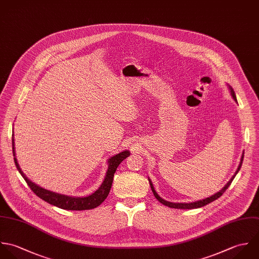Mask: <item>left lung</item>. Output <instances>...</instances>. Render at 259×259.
<instances>
[{
	"instance_id": "1",
	"label": "left lung",
	"mask_w": 259,
	"mask_h": 259,
	"mask_svg": "<svg viewBox=\"0 0 259 259\" xmlns=\"http://www.w3.org/2000/svg\"><path fill=\"white\" fill-rule=\"evenodd\" d=\"M229 90H230V94H231V96L233 97V99L237 102V100H236V96H235V93H234V91H233V89L229 86ZM243 157H244V152H243V154L241 156V160H240V163H239V166H238V168H237V170H236V172H235V174L231 177V179L227 182V184L220 190V191H218L217 193H215V194H213L212 196H210V197H207L205 199H202V200H198V201H195V202H190V203H174V202H169V201H166V200H164V199H162L158 194H157V192L155 191V189H154V186H153V184H152V182H151V180L149 179V182H150V186H151V189H152V192H153V194H154V196H155L156 199L160 202V203H162V204H164V205H166V206L170 207V208H177V209H194V208H199V207L205 206L207 205L208 203H210V202H213L214 200H216L217 198H219L225 191H226V189L229 187V185L231 184V182H232V180L234 179V177L236 176V174L238 173V171L240 170V168H241V165H242V161H243Z\"/></svg>"
}]
</instances>
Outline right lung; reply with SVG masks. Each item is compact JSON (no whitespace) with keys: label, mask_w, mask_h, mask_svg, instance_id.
I'll return each instance as SVG.
<instances>
[{"label":"right lung","mask_w":259,"mask_h":259,"mask_svg":"<svg viewBox=\"0 0 259 259\" xmlns=\"http://www.w3.org/2000/svg\"><path fill=\"white\" fill-rule=\"evenodd\" d=\"M12 136H13V138H12L13 155H14V161H15L16 167L19 170V172L21 173V175L23 176V178L25 179V181L27 182V184L29 185V187L31 188V190L38 197L43 199L44 201L52 204L54 206L66 209V210H89V209H93V208L99 206L107 198V196L110 192L112 182H113L114 173L116 172L117 167L124 159H126L128 156L130 155V152L128 150H125L123 152H120L116 155L110 157V159L108 160V170L106 172V176H105V179H104L101 186L94 193H92L89 196L73 197V196L59 194V193L53 192L50 190L44 189V188L40 187L39 185L35 184L34 182H32L31 180H29L28 177H26V175L23 173V171L20 168L19 163L17 161L16 152H15V145H14V143H15L14 142V134Z\"/></svg>","instance_id":"right-lung-1"}]
</instances>
